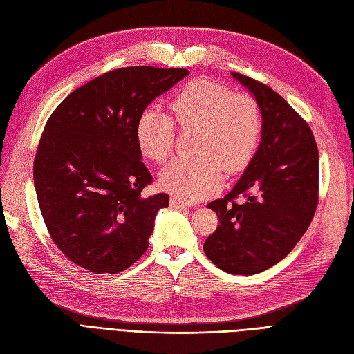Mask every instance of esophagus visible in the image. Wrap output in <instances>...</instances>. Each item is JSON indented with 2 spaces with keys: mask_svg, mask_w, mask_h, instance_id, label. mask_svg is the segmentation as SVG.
Masks as SVG:
<instances>
[{
  "mask_svg": "<svg viewBox=\"0 0 354 354\" xmlns=\"http://www.w3.org/2000/svg\"><path fill=\"white\" fill-rule=\"evenodd\" d=\"M170 205L174 206V207H176V209H183V207L188 206L187 202L180 201V198H178V197H170Z\"/></svg>",
  "mask_w": 354,
  "mask_h": 354,
  "instance_id": "esophagus-1",
  "label": "esophagus"
}]
</instances>
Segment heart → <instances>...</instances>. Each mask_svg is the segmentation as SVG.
Instances as JSON below:
<instances>
[{
  "label": "heart",
  "instance_id": "obj_1",
  "mask_svg": "<svg viewBox=\"0 0 354 354\" xmlns=\"http://www.w3.org/2000/svg\"><path fill=\"white\" fill-rule=\"evenodd\" d=\"M169 109L170 116L148 109L136 122L140 152L158 165L174 153L176 127L180 131L197 130L198 158L175 160L162 169L160 184L166 192L197 202L223 185L224 169L236 175L251 165L263 133V115L254 97L198 79L180 91Z\"/></svg>",
  "mask_w": 354,
  "mask_h": 354
}]
</instances>
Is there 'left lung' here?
<instances>
[{
  "mask_svg": "<svg viewBox=\"0 0 354 354\" xmlns=\"http://www.w3.org/2000/svg\"><path fill=\"white\" fill-rule=\"evenodd\" d=\"M263 115L259 149L229 194L207 203L220 224L203 251L233 275H254L283 260L304 236L319 203V148L310 125L256 79L232 71Z\"/></svg>",
  "mask_w": 354,
  "mask_h": 354,
  "instance_id": "left-lung-1",
  "label": "left lung"
}]
</instances>
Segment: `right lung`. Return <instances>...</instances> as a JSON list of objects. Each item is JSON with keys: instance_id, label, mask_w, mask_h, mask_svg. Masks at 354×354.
Instances as JSON below:
<instances>
[{"instance_id": "obj_1", "label": "right lung", "mask_w": 354, "mask_h": 354, "mask_svg": "<svg viewBox=\"0 0 354 354\" xmlns=\"http://www.w3.org/2000/svg\"><path fill=\"white\" fill-rule=\"evenodd\" d=\"M185 68L107 71L75 89L49 116L34 158V185L52 241L94 274H118L148 250L169 194L142 196L152 176L142 162L136 122Z\"/></svg>"}]
</instances>
